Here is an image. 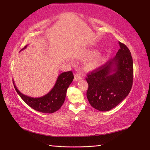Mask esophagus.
Wrapping results in <instances>:
<instances>
[{
  "mask_svg": "<svg viewBox=\"0 0 150 150\" xmlns=\"http://www.w3.org/2000/svg\"><path fill=\"white\" fill-rule=\"evenodd\" d=\"M82 79V75L80 74V73H75V75H74V81H78L79 80H81Z\"/></svg>",
  "mask_w": 150,
  "mask_h": 150,
  "instance_id": "1",
  "label": "esophagus"
}]
</instances>
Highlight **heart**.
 Listing matches in <instances>:
<instances>
[{"label": "heart", "instance_id": "obj_1", "mask_svg": "<svg viewBox=\"0 0 150 150\" xmlns=\"http://www.w3.org/2000/svg\"><path fill=\"white\" fill-rule=\"evenodd\" d=\"M84 56L81 57L82 59ZM104 60V57L100 53H95L94 55L87 57L82 61V68L86 71H92L99 67Z\"/></svg>", "mask_w": 150, "mask_h": 150}]
</instances>
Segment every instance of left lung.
Listing matches in <instances>:
<instances>
[{"mask_svg":"<svg viewBox=\"0 0 150 150\" xmlns=\"http://www.w3.org/2000/svg\"><path fill=\"white\" fill-rule=\"evenodd\" d=\"M120 49L114 58L89 73L86 93L91 106L98 111L113 109L128 96L133 79V59L129 50L119 42Z\"/></svg>","mask_w":150,"mask_h":150,"instance_id":"1","label":"left lung"}]
</instances>
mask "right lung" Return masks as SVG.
<instances>
[{
    "mask_svg": "<svg viewBox=\"0 0 150 150\" xmlns=\"http://www.w3.org/2000/svg\"><path fill=\"white\" fill-rule=\"evenodd\" d=\"M26 47L27 46L21 51L26 49ZM73 78L74 77L71 71L62 73L59 75L52 90L44 96L37 98L31 97L22 93L16 87L14 81H13V83L19 96L28 106L41 113H52L59 110L62 106L65 100L67 90Z\"/></svg>",
    "mask_w": 150,
    "mask_h": 150,
    "instance_id": "obj_1",
    "label": "right lung"
}]
</instances>
